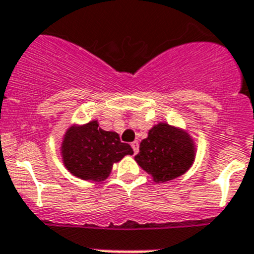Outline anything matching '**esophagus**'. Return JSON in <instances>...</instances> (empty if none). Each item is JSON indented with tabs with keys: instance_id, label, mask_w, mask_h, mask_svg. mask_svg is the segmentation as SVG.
I'll return each instance as SVG.
<instances>
[{
	"instance_id": "1",
	"label": "esophagus",
	"mask_w": 254,
	"mask_h": 254,
	"mask_svg": "<svg viewBox=\"0 0 254 254\" xmlns=\"http://www.w3.org/2000/svg\"><path fill=\"white\" fill-rule=\"evenodd\" d=\"M131 146H132V149H133L134 154H137L138 147H140V145H138V141H133V142L131 143Z\"/></svg>"
}]
</instances>
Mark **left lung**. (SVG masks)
I'll use <instances>...</instances> for the list:
<instances>
[{"label": "left lung", "instance_id": "1", "mask_svg": "<svg viewBox=\"0 0 254 254\" xmlns=\"http://www.w3.org/2000/svg\"><path fill=\"white\" fill-rule=\"evenodd\" d=\"M196 143L187 129L159 122L140 143L134 160L155 183H165L183 176L193 165Z\"/></svg>", "mask_w": 254, "mask_h": 254}]
</instances>
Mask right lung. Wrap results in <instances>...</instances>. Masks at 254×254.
I'll use <instances>...</instances> for the list:
<instances>
[{"label": "right lung", "mask_w": 254, "mask_h": 254, "mask_svg": "<svg viewBox=\"0 0 254 254\" xmlns=\"http://www.w3.org/2000/svg\"><path fill=\"white\" fill-rule=\"evenodd\" d=\"M60 151L64 168L73 177L94 182L105 181L113 164L133 154L128 143L121 142L120 134L100 128L96 120L69 126L62 137Z\"/></svg>", "instance_id": "obj_1"}]
</instances>
